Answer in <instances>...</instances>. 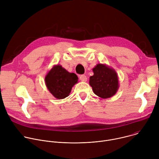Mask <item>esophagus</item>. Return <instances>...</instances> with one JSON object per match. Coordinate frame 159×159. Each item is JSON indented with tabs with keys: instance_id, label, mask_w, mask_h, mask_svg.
<instances>
[{
	"instance_id": "obj_1",
	"label": "esophagus",
	"mask_w": 159,
	"mask_h": 159,
	"mask_svg": "<svg viewBox=\"0 0 159 159\" xmlns=\"http://www.w3.org/2000/svg\"><path fill=\"white\" fill-rule=\"evenodd\" d=\"M80 80H82V82H86L87 80V77H86L85 75H80Z\"/></svg>"
}]
</instances>
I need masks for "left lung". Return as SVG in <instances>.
I'll list each match as a JSON object with an SVG mask.
<instances>
[{"label": "left lung", "mask_w": 159, "mask_h": 159, "mask_svg": "<svg viewBox=\"0 0 159 159\" xmlns=\"http://www.w3.org/2000/svg\"><path fill=\"white\" fill-rule=\"evenodd\" d=\"M94 75L89 79V84L98 96L107 99L112 97L119 89V79L115 69L106 64L98 63L93 69Z\"/></svg>", "instance_id": "obj_1"}]
</instances>
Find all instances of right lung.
Here are the masks:
<instances>
[{
	"mask_svg": "<svg viewBox=\"0 0 159 159\" xmlns=\"http://www.w3.org/2000/svg\"><path fill=\"white\" fill-rule=\"evenodd\" d=\"M44 81L50 93L55 98L62 99L69 96L73 86L78 82V77L61 65H56L45 76Z\"/></svg>",
	"mask_w": 159,
	"mask_h": 159,
	"instance_id": "add662e5",
	"label": "right lung"
}]
</instances>
